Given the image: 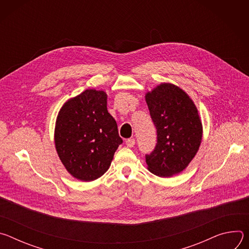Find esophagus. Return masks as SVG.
I'll use <instances>...</instances> for the list:
<instances>
[{"mask_svg":"<svg viewBox=\"0 0 249 249\" xmlns=\"http://www.w3.org/2000/svg\"><path fill=\"white\" fill-rule=\"evenodd\" d=\"M126 145H127V147H129V148L134 147V145H135V139H133V138L127 139V140H126Z\"/></svg>","mask_w":249,"mask_h":249,"instance_id":"34e87169","label":"esophagus"}]
</instances>
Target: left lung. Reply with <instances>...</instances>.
<instances>
[{
	"instance_id": "obj_1",
	"label": "left lung",
	"mask_w": 249,
	"mask_h": 249,
	"mask_svg": "<svg viewBox=\"0 0 249 249\" xmlns=\"http://www.w3.org/2000/svg\"><path fill=\"white\" fill-rule=\"evenodd\" d=\"M145 98L158 133L155 150L146 155L148 169L160 177L178 174L201 145L203 127L198 109L183 89L169 83L159 85Z\"/></svg>"
}]
</instances>
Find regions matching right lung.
<instances>
[{"instance_id": "obj_1", "label": "right lung", "mask_w": 249, "mask_h": 249, "mask_svg": "<svg viewBox=\"0 0 249 249\" xmlns=\"http://www.w3.org/2000/svg\"><path fill=\"white\" fill-rule=\"evenodd\" d=\"M54 141L57 154L75 178L92 181L109 168L122 144L117 123L107 110V94L86 89L60 109Z\"/></svg>"}]
</instances>
